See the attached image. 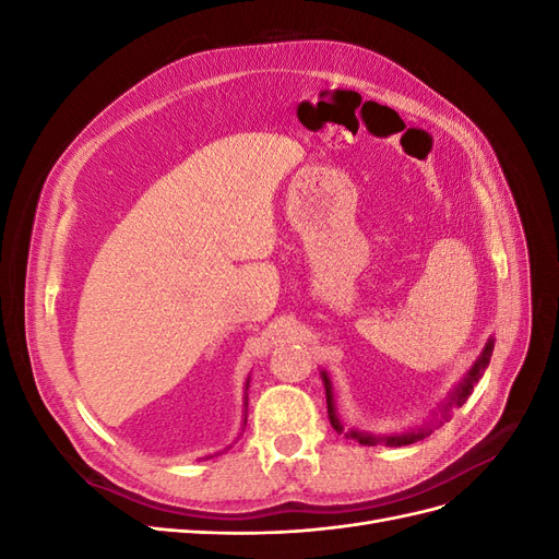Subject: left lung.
<instances>
[{
    "instance_id": "left-lung-1",
    "label": "left lung",
    "mask_w": 559,
    "mask_h": 559,
    "mask_svg": "<svg viewBox=\"0 0 559 559\" xmlns=\"http://www.w3.org/2000/svg\"><path fill=\"white\" fill-rule=\"evenodd\" d=\"M492 349H495V337H489V341L485 343V349L480 352V357L476 359V364L471 366V370L464 376V380L460 382V386H454L452 392H450V396H448V401L443 403L441 419H448V417H450V411H452V408H460V405H464V401L471 396L473 384H476V382L483 378L485 368L489 366V359H492ZM321 382H324V389H326V405H329V419H331V425H333V429H335L337 433H343V421L337 419V413H335L333 384H331V380H329V376H326V370H321ZM433 419H436V417H433ZM441 419L427 421L425 427L411 429V431H405V433L373 436V433H364V431H354V429H352V431H347L345 436H347V438H354V441H359L361 445H378V443H384V445H392V448H401V445H411V443H415V441H421V438H427V436L433 431V425H443Z\"/></svg>"
}]
</instances>
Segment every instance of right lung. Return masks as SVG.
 I'll use <instances>...</instances> for the list:
<instances>
[{
	"instance_id": "obj_1",
	"label": "right lung",
	"mask_w": 559,
	"mask_h": 559,
	"mask_svg": "<svg viewBox=\"0 0 559 559\" xmlns=\"http://www.w3.org/2000/svg\"><path fill=\"white\" fill-rule=\"evenodd\" d=\"M247 386H249V380H247ZM245 408H247V394H245Z\"/></svg>"
}]
</instances>
